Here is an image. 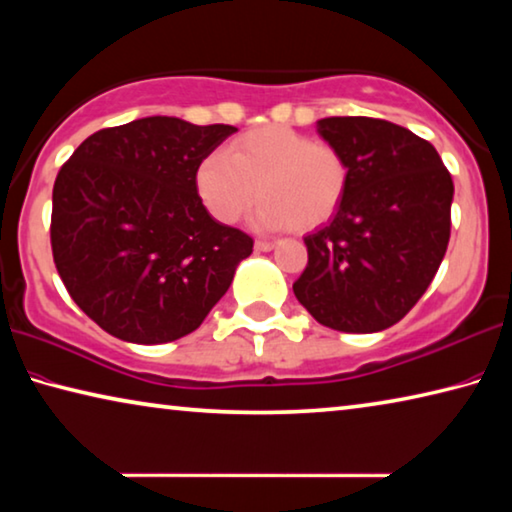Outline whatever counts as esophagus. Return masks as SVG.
<instances>
[{
    "instance_id": "1",
    "label": "esophagus",
    "mask_w": 512,
    "mask_h": 512,
    "mask_svg": "<svg viewBox=\"0 0 512 512\" xmlns=\"http://www.w3.org/2000/svg\"><path fill=\"white\" fill-rule=\"evenodd\" d=\"M273 248H275V241H255V250H259V253H269Z\"/></svg>"
}]
</instances>
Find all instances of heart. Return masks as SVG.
<instances>
[{
    "label": "heart",
    "mask_w": 512,
    "mask_h": 512,
    "mask_svg": "<svg viewBox=\"0 0 512 512\" xmlns=\"http://www.w3.org/2000/svg\"><path fill=\"white\" fill-rule=\"evenodd\" d=\"M346 184L342 152L282 125L250 129L196 168L198 196L216 221L237 223L259 196L253 221L264 230H314L337 212Z\"/></svg>",
    "instance_id": "1"
}]
</instances>
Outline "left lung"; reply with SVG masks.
Returning a JSON list of instances; mask_svg holds the SVG:
<instances>
[{
    "mask_svg": "<svg viewBox=\"0 0 512 512\" xmlns=\"http://www.w3.org/2000/svg\"><path fill=\"white\" fill-rule=\"evenodd\" d=\"M316 132L342 152L348 184L330 223L305 237L294 294L321 326L380 332L415 307L440 269L451 175L431 143L387 120L323 118Z\"/></svg>",
    "mask_w": 512,
    "mask_h": 512,
    "instance_id": "left-lung-1",
    "label": "left lung"
}]
</instances>
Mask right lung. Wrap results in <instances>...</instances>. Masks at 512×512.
<instances>
[{
	"instance_id": "obj_1",
	"label": "right lung",
	"mask_w": 512,
	"mask_h": 512,
	"mask_svg": "<svg viewBox=\"0 0 512 512\" xmlns=\"http://www.w3.org/2000/svg\"><path fill=\"white\" fill-rule=\"evenodd\" d=\"M232 125L150 116L100 129L52 191V253L72 300L109 335L166 344L196 330L230 289L253 239L218 223L196 168Z\"/></svg>"
}]
</instances>
